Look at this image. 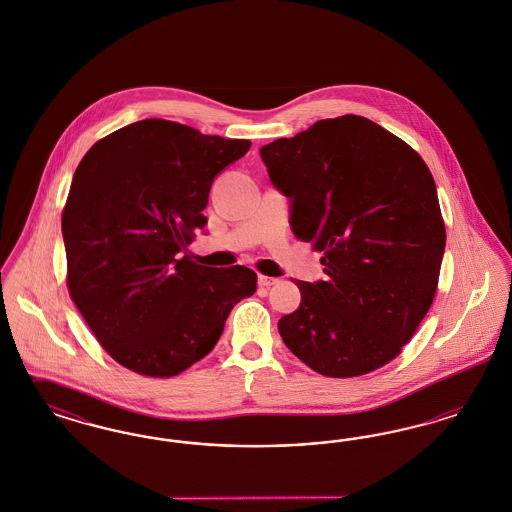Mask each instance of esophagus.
Instances as JSON below:
<instances>
[{"label": "esophagus", "instance_id": "34e87169", "mask_svg": "<svg viewBox=\"0 0 512 512\" xmlns=\"http://www.w3.org/2000/svg\"><path fill=\"white\" fill-rule=\"evenodd\" d=\"M274 284H278V278L259 274V286H261V288H270V286H274Z\"/></svg>", "mask_w": 512, "mask_h": 512}]
</instances>
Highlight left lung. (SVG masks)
Wrapping results in <instances>:
<instances>
[{
    "mask_svg": "<svg viewBox=\"0 0 512 512\" xmlns=\"http://www.w3.org/2000/svg\"><path fill=\"white\" fill-rule=\"evenodd\" d=\"M292 199L293 234L322 251L326 280H297L280 318L288 349L328 378L388 365L432 307L445 249L436 182L401 138L359 115L324 119L261 147Z\"/></svg>",
    "mask_w": 512,
    "mask_h": 512,
    "instance_id": "1",
    "label": "left lung"
}]
</instances>
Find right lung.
Here are the masks:
<instances>
[{"label": "right lung", "instance_id": "1", "mask_svg": "<svg viewBox=\"0 0 512 512\" xmlns=\"http://www.w3.org/2000/svg\"><path fill=\"white\" fill-rule=\"evenodd\" d=\"M249 147L146 119L101 138L76 167L61 217L67 288L124 368L151 378L184 372L211 353L232 307L257 290L251 268L180 257L207 224L215 176Z\"/></svg>", "mask_w": 512, "mask_h": 512}]
</instances>
